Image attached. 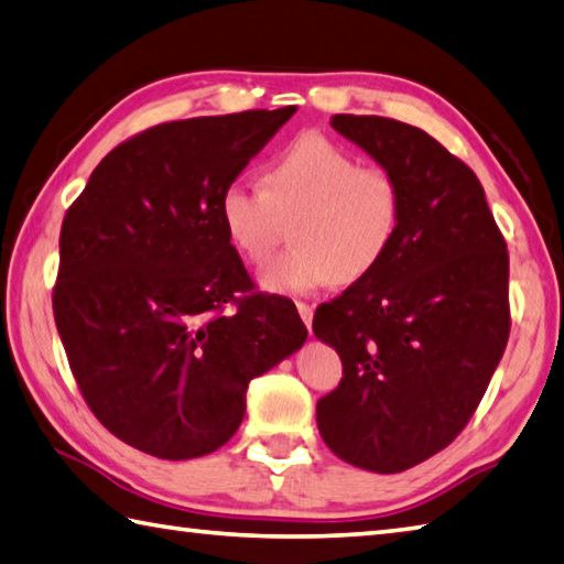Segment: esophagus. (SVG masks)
<instances>
[{
    "label": "esophagus",
    "mask_w": 564,
    "mask_h": 564,
    "mask_svg": "<svg viewBox=\"0 0 564 564\" xmlns=\"http://www.w3.org/2000/svg\"><path fill=\"white\" fill-rule=\"evenodd\" d=\"M296 310H300V316H302V322L306 324V328H312V318H314V306H310V304H304V302H300V304H296Z\"/></svg>",
    "instance_id": "obj_1"
}]
</instances>
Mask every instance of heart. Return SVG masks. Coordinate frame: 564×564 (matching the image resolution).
Instances as JSON below:
<instances>
[{
	"instance_id": "b5f03b06",
	"label": "heart",
	"mask_w": 564,
	"mask_h": 564,
	"mask_svg": "<svg viewBox=\"0 0 564 564\" xmlns=\"http://www.w3.org/2000/svg\"><path fill=\"white\" fill-rule=\"evenodd\" d=\"M220 220L238 252L264 262L294 220L290 252L264 264L258 284L272 294H312L373 272L398 236L402 191L382 166L318 132H304L272 159L264 186L232 178L220 191Z\"/></svg>"
}]
</instances>
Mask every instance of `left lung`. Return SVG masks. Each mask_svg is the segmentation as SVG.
<instances>
[{
  "label": "left lung",
  "mask_w": 564,
  "mask_h": 564,
  "mask_svg": "<svg viewBox=\"0 0 564 564\" xmlns=\"http://www.w3.org/2000/svg\"><path fill=\"white\" fill-rule=\"evenodd\" d=\"M332 127L398 178L402 214L378 268L314 314V336L344 364L316 424L338 459L398 474L447 447L498 368L506 240L476 174L420 127L373 115Z\"/></svg>",
  "instance_id": "8db88e82"
}]
</instances>
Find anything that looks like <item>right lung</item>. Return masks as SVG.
I'll return each instance as SVG.
<instances>
[{
  "label": "right lung",
  "mask_w": 564,
  "mask_h": 564,
  "mask_svg": "<svg viewBox=\"0 0 564 564\" xmlns=\"http://www.w3.org/2000/svg\"><path fill=\"white\" fill-rule=\"evenodd\" d=\"M294 112L156 124L105 156L63 218L53 316L70 370L95 417L156 459L220 449L250 380L306 341L290 300H238L252 282L218 210Z\"/></svg>",
  "instance_id": "add662e5"
}]
</instances>
